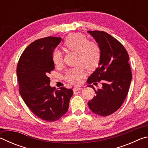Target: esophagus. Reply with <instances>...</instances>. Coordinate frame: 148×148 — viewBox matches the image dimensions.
Segmentation results:
<instances>
[{
    "label": "esophagus",
    "mask_w": 148,
    "mask_h": 148,
    "mask_svg": "<svg viewBox=\"0 0 148 148\" xmlns=\"http://www.w3.org/2000/svg\"><path fill=\"white\" fill-rule=\"evenodd\" d=\"M82 88L81 87H74L73 88V91H79V90H82Z\"/></svg>",
    "instance_id": "esophagus-1"
}]
</instances>
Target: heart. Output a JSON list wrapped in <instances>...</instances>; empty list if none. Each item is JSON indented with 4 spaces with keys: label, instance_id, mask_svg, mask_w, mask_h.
<instances>
[{
    "label": "heart",
    "instance_id": "heart-1",
    "mask_svg": "<svg viewBox=\"0 0 148 148\" xmlns=\"http://www.w3.org/2000/svg\"><path fill=\"white\" fill-rule=\"evenodd\" d=\"M64 46L67 50L77 53V63L82 64L68 70L65 73L64 77L69 83L78 84L85 76L83 66L89 71H92L99 65L101 59V49L97 43L89 42L86 36L80 33L69 35L64 42ZM52 60L56 66L61 65L62 62L61 52L58 50L54 51Z\"/></svg>",
    "mask_w": 148,
    "mask_h": 148
}]
</instances>
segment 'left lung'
Segmentation results:
<instances>
[{
  "label": "left lung",
  "instance_id": "8db88e82",
  "mask_svg": "<svg viewBox=\"0 0 148 148\" xmlns=\"http://www.w3.org/2000/svg\"><path fill=\"white\" fill-rule=\"evenodd\" d=\"M101 49L99 67L88 77L87 83L102 82L96 96L88 102L90 110L95 114L107 116L114 113L124 102L132 79L129 57L123 46L104 31H89Z\"/></svg>",
  "mask_w": 148,
  "mask_h": 148
}]
</instances>
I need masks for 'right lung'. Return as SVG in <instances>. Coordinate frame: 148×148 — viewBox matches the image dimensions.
I'll return each mask as SVG.
<instances>
[{"label": "right lung", "instance_id": "1", "mask_svg": "<svg viewBox=\"0 0 148 148\" xmlns=\"http://www.w3.org/2000/svg\"><path fill=\"white\" fill-rule=\"evenodd\" d=\"M61 40L49 36L32 42L17 67L19 93L25 103L37 117L47 121H56L64 116L73 95L71 89L61 87L55 90L49 85L48 75L55 69L52 55Z\"/></svg>", "mask_w": 148, "mask_h": 148}]
</instances>
